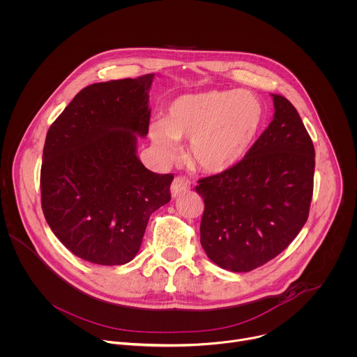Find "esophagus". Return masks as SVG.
I'll list each match as a JSON object with an SVG mask.
<instances>
[{
	"label": "esophagus",
	"mask_w": 357,
	"mask_h": 357,
	"mask_svg": "<svg viewBox=\"0 0 357 357\" xmlns=\"http://www.w3.org/2000/svg\"><path fill=\"white\" fill-rule=\"evenodd\" d=\"M189 188H190V182L186 178L178 176L171 183V195H172V197H176L178 195L189 190Z\"/></svg>",
	"instance_id": "esophagus-1"
}]
</instances>
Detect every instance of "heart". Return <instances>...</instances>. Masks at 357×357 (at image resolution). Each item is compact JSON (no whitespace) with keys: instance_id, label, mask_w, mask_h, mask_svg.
Instances as JSON below:
<instances>
[{"instance_id":"obj_1","label":"heart","mask_w":357,"mask_h":357,"mask_svg":"<svg viewBox=\"0 0 357 357\" xmlns=\"http://www.w3.org/2000/svg\"><path fill=\"white\" fill-rule=\"evenodd\" d=\"M263 123L261 102L248 91H206L174 100L165 119L150 125L154 146L174 157L178 140H190L192 162L207 174H222L239 164Z\"/></svg>"}]
</instances>
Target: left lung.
Wrapping results in <instances>:
<instances>
[{
    "instance_id": "left-lung-1",
    "label": "left lung",
    "mask_w": 357,
    "mask_h": 357,
    "mask_svg": "<svg viewBox=\"0 0 357 357\" xmlns=\"http://www.w3.org/2000/svg\"><path fill=\"white\" fill-rule=\"evenodd\" d=\"M274 118L243 160L199 181L200 243L224 270L252 271L284 252L307 221L314 146L289 100L271 94Z\"/></svg>"
}]
</instances>
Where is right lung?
<instances>
[{
	"label": "right lung",
	"instance_id": "obj_1",
	"mask_svg": "<svg viewBox=\"0 0 357 357\" xmlns=\"http://www.w3.org/2000/svg\"><path fill=\"white\" fill-rule=\"evenodd\" d=\"M154 73L80 90L50 126L40 172L41 208L59 242L100 266L137 255L150 215L171 200L172 174L136 154L149 133Z\"/></svg>",
	"mask_w": 357,
	"mask_h": 357
}]
</instances>
